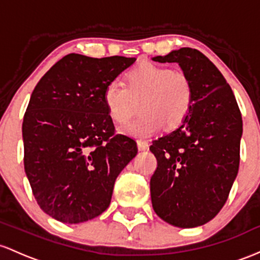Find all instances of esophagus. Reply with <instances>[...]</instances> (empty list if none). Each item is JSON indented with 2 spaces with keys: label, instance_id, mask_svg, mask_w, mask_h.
Listing matches in <instances>:
<instances>
[{
  "label": "esophagus",
  "instance_id": "1",
  "mask_svg": "<svg viewBox=\"0 0 260 260\" xmlns=\"http://www.w3.org/2000/svg\"><path fill=\"white\" fill-rule=\"evenodd\" d=\"M138 147L140 151H146L148 150L150 145H148V142L146 140H138Z\"/></svg>",
  "mask_w": 260,
  "mask_h": 260
}]
</instances>
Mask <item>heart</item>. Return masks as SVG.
Returning <instances> with one entry per match:
<instances>
[{"instance_id":"heart-1","label":"heart","mask_w":260,"mask_h":260,"mask_svg":"<svg viewBox=\"0 0 260 260\" xmlns=\"http://www.w3.org/2000/svg\"><path fill=\"white\" fill-rule=\"evenodd\" d=\"M103 101L112 120L124 124L141 101V115L121 127L135 138H147L158 133L167 124L174 129L188 118L194 103L190 78L183 71L153 62L140 63L125 76V86L109 82L103 92Z\"/></svg>"}]
</instances>
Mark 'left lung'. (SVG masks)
<instances>
[{
  "label": "left lung",
  "instance_id": "left-lung-1",
  "mask_svg": "<svg viewBox=\"0 0 260 260\" xmlns=\"http://www.w3.org/2000/svg\"><path fill=\"white\" fill-rule=\"evenodd\" d=\"M153 60L179 63L193 84L194 103L177 130L150 146L157 159L150 180L152 206L173 226L198 227L220 212L237 177L241 110L222 74L197 49Z\"/></svg>",
  "mask_w": 260,
  "mask_h": 260
}]
</instances>
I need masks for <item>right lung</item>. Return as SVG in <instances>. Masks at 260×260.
Wrapping results in <instances>:
<instances>
[{
  "label": "right lung",
  "mask_w": 260,
  "mask_h": 260,
  "mask_svg": "<svg viewBox=\"0 0 260 260\" xmlns=\"http://www.w3.org/2000/svg\"><path fill=\"white\" fill-rule=\"evenodd\" d=\"M135 60L69 54L31 93L22 125L25 174L40 209L60 222L106 211L116 177L138 154L135 140L115 134L103 101L107 84Z\"/></svg>",
  "instance_id": "obj_1"
}]
</instances>
